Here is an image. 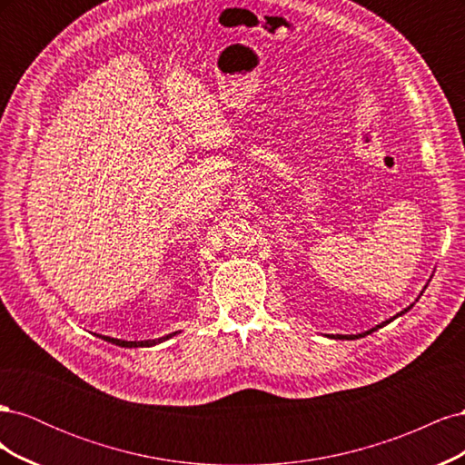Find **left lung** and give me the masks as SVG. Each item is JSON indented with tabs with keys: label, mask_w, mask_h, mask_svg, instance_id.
Here are the masks:
<instances>
[{
	"label": "left lung",
	"mask_w": 465,
	"mask_h": 465,
	"mask_svg": "<svg viewBox=\"0 0 465 465\" xmlns=\"http://www.w3.org/2000/svg\"><path fill=\"white\" fill-rule=\"evenodd\" d=\"M411 308V306H410ZM410 308H405L403 312H400L398 316H401V314H405L407 311H410ZM391 320H396V316L393 318H390V320H386L384 323H380V326H376V328H372V330H369V331H364V333H359V335H331V337H335V340H359V337H364V335H369V333H372V331H376L378 328H382V326H386V323H390Z\"/></svg>",
	"instance_id": "8db88e82"
}]
</instances>
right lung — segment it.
<instances>
[{"label": "right lung", "instance_id": "add662e5", "mask_svg": "<svg viewBox=\"0 0 465 465\" xmlns=\"http://www.w3.org/2000/svg\"><path fill=\"white\" fill-rule=\"evenodd\" d=\"M168 337L171 335H166V337H163V340H168ZM103 340H106V341H110V343H114V345H120V347H149V345H154V343H159V341H122V340H114V337H106V335H103ZM161 340V341H163Z\"/></svg>", "mask_w": 465, "mask_h": 465}]
</instances>
